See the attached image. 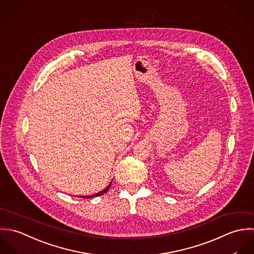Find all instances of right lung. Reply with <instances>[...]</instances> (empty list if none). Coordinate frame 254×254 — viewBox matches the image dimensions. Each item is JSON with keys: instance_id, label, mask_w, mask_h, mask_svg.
I'll list each match as a JSON object with an SVG mask.
<instances>
[{"instance_id": "1", "label": "right lung", "mask_w": 254, "mask_h": 254, "mask_svg": "<svg viewBox=\"0 0 254 254\" xmlns=\"http://www.w3.org/2000/svg\"><path fill=\"white\" fill-rule=\"evenodd\" d=\"M111 185H112V183L104 190H102L100 192H98V193H95V194H93V195H89V196H81L82 198H93V197H96V196H100V195H103L104 193H106L108 190H109V189H110V187H111Z\"/></svg>"}]
</instances>
